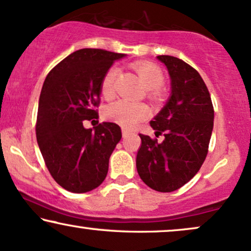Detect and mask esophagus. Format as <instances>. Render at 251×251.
Masks as SVG:
<instances>
[{"instance_id":"obj_1","label":"esophagus","mask_w":251,"mask_h":251,"mask_svg":"<svg viewBox=\"0 0 251 251\" xmlns=\"http://www.w3.org/2000/svg\"><path fill=\"white\" fill-rule=\"evenodd\" d=\"M129 135V133H128V131H126V129H123V138L125 139V138H127Z\"/></svg>"}]
</instances>
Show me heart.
<instances>
[{
    "instance_id": "obj_1",
    "label": "heart",
    "mask_w": 251,
    "mask_h": 251,
    "mask_svg": "<svg viewBox=\"0 0 251 251\" xmlns=\"http://www.w3.org/2000/svg\"><path fill=\"white\" fill-rule=\"evenodd\" d=\"M143 85L149 90L158 89L164 84V74L158 65L153 63L139 62L133 65ZM118 75V68L111 66L105 72L101 79L100 91L106 99L112 98L114 95V81ZM150 108L143 102H133L127 100H118L105 108V117L108 120L119 124L124 127H133L138 123L150 117Z\"/></svg>"
}]
</instances>
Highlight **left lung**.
<instances>
[{
    "label": "left lung",
    "instance_id": "left-lung-1",
    "mask_svg": "<svg viewBox=\"0 0 251 251\" xmlns=\"http://www.w3.org/2000/svg\"><path fill=\"white\" fill-rule=\"evenodd\" d=\"M171 78V95L165 106L151 120L158 143L139 134L141 147L137 171L141 180L156 192H174L194 177L207 156L214 126L209 91L199 72L182 59L158 56Z\"/></svg>",
    "mask_w": 251,
    "mask_h": 251
}]
</instances>
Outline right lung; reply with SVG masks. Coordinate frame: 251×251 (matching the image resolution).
<instances>
[{
	"label": "right lung",
	"mask_w": 251,
	"mask_h": 251,
	"mask_svg": "<svg viewBox=\"0 0 251 251\" xmlns=\"http://www.w3.org/2000/svg\"><path fill=\"white\" fill-rule=\"evenodd\" d=\"M126 55L101 49L72 52L49 72L38 102L36 137L50 174L71 193H86L105 180L108 160L122 139L114 123L85 128L84 120L98 118L95 110L100 84L114 60Z\"/></svg>",
	"instance_id": "add662e5"
}]
</instances>
